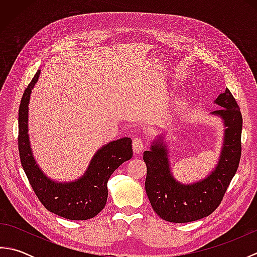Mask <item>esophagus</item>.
I'll use <instances>...</instances> for the list:
<instances>
[{
  "instance_id": "1",
  "label": "esophagus",
  "mask_w": 257,
  "mask_h": 257,
  "mask_svg": "<svg viewBox=\"0 0 257 257\" xmlns=\"http://www.w3.org/2000/svg\"><path fill=\"white\" fill-rule=\"evenodd\" d=\"M133 148H134V151H135L136 155L143 151V149L145 148L144 139L141 138V137H136V138H134V141H133Z\"/></svg>"
}]
</instances>
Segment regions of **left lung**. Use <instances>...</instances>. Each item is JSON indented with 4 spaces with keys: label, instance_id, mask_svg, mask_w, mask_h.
Returning a JSON list of instances; mask_svg holds the SVG:
<instances>
[{
    "label": "left lung",
    "instance_id": "8db88e82",
    "mask_svg": "<svg viewBox=\"0 0 257 257\" xmlns=\"http://www.w3.org/2000/svg\"><path fill=\"white\" fill-rule=\"evenodd\" d=\"M222 108L213 111L225 123L223 150L215 170L203 181L183 185L170 173L165 146L155 144L144 152L147 166L145 188L152 209L162 220L173 223L192 222L210 215L221 204L234 174L236 173L242 154L243 118L239 107L227 88L216 98Z\"/></svg>",
    "mask_w": 257,
    "mask_h": 257
}]
</instances>
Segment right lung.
Listing matches in <instances>:
<instances>
[{
	"mask_svg": "<svg viewBox=\"0 0 257 257\" xmlns=\"http://www.w3.org/2000/svg\"><path fill=\"white\" fill-rule=\"evenodd\" d=\"M34 78L24 90L19 109V152L31 187L37 199L54 214L67 220H89L106 205L107 182L112 172L133 157V140L122 138L106 145L97 152L85 176L73 183H56L46 178L32 156L27 135V109L32 88L40 76Z\"/></svg>",
	"mask_w": 257,
	"mask_h": 257,
	"instance_id": "obj_1",
	"label": "right lung"
}]
</instances>
